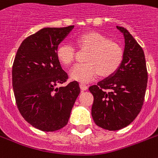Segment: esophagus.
Segmentation results:
<instances>
[{
    "label": "esophagus",
    "mask_w": 158,
    "mask_h": 158,
    "mask_svg": "<svg viewBox=\"0 0 158 158\" xmlns=\"http://www.w3.org/2000/svg\"><path fill=\"white\" fill-rule=\"evenodd\" d=\"M79 86H80V89H81L83 91H84V90H87V89H88V88H89V86H88L86 84H84V83H80Z\"/></svg>",
    "instance_id": "obj_1"
}]
</instances>
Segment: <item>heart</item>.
Returning <instances> with one entry per match:
<instances>
[{"instance_id": "obj_1", "label": "heart", "mask_w": 158, "mask_h": 158, "mask_svg": "<svg viewBox=\"0 0 158 158\" xmlns=\"http://www.w3.org/2000/svg\"><path fill=\"white\" fill-rule=\"evenodd\" d=\"M76 46L82 51H89L84 64H76L70 72L74 80L89 82L98 75L106 78L115 74L124 60V50L119 43L97 32H88L76 38ZM76 48L69 43H63L57 48L56 57L65 66L73 64Z\"/></svg>"}]
</instances>
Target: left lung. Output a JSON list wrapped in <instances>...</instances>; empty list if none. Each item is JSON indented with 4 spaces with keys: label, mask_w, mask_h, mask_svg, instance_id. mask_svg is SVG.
<instances>
[{
    "label": "left lung",
    "mask_w": 158,
    "mask_h": 158,
    "mask_svg": "<svg viewBox=\"0 0 158 158\" xmlns=\"http://www.w3.org/2000/svg\"><path fill=\"white\" fill-rule=\"evenodd\" d=\"M116 28L125 36L122 64L111 76L89 88L94 95V122L108 130H120L135 120L143 105L148 84L143 48L126 28Z\"/></svg>",
    "instance_id": "1"
}]
</instances>
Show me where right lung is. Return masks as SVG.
Wrapping results in <instances>:
<instances>
[{"instance_id":"obj_1","label":"right lung","mask_w":158,"mask_h":158,"mask_svg":"<svg viewBox=\"0 0 158 158\" xmlns=\"http://www.w3.org/2000/svg\"><path fill=\"white\" fill-rule=\"evenodd\" d=\"M74 25L44 28L21 43L12 66V85L21 115L33 127L52 132L67 125L80 93L79 83L69 79L56 57V49Z\"/></svg>"}]
</instances>
